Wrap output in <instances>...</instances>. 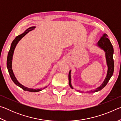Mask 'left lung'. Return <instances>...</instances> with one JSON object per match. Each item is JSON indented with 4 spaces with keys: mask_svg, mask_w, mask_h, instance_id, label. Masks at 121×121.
Listing matches in <instances>:
<instances>
[{
    "mask_svg": "<svg viewBox=\"0 0 121 121\" xmlns=\"http://www.w3.org/2000/svg\"><path fill=\"white\" fill-rule=\"evenodd\" d=\"M108 36L107 34H104L102 36L100 37L99 40L98 42V45L99 46L100 48L103 49L106 53V61H107V64L108 65V71L107 75L106 76L105 81L102 84V85L98 87L97 89L95 91H91L90 92H97L100 91L101 89L105 86L108 83V81H109L110 78L112 76L113 74L114 69V63L113 60V53H114V49L112 47L111 42H110L109 39L108 38ZM69 85L71 89H73L72 85L71 84V76H70V70L69 71Z\"/></svg>",
    "mask_w": 121,
    "mask_h": 121,
    "instance_id": "1",
    "label": "left lung"
}]
</instances>
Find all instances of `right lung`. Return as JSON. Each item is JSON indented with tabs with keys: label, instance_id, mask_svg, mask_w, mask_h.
I'll return each mask as SVG.
<instances>
[{
	"label": "right lung",
	"instance_id": "1",
	"mask_svg": "<svg viewBox=\"0 0 121 121\" xmlns=\"http://www.w3.org/2000/svg\"><path fill=\"white\" fill-rule=\"evenodd\" d=\"M35 26H32V27H30L28 29H27L25 31H24L23 34H22L20 35L17 36L14 39V40L12 42L11 46V48H10V50L9 52V53H8V56H7V69L8 71H9V73L10 76H11V79H12V81H13V82L16 85H17L18 86L22 88V89L24 91H29V92H39L41 91V90L43 89H45V88L47 87H45L43 89H30V88H28L26 86H24L23 85H22L19 82L17 81V79L15 77V76L14 75V73L13 72V70H12V57H13V53H14V49H15L16 45H17L18 43V42L22 38H23V37L26 35L28 33L29 31H31L35 29Z\"/></svg>",
	"mask_w": 121,
	"mask_h": 121
}]
</instances>
